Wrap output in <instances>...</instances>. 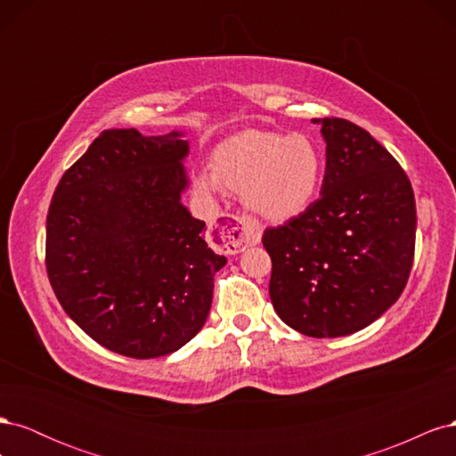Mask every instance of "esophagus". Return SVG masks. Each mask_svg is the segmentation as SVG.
Returning <instances> with one entry per match:
<instances>
[{
  "label": "esophagus",
  "instance_id": "34e87169",
  "mask_svg": "<svg viewBox=\"0 0 456 456\" xmlns=\"http://www.w3.org/2000/svg\"><path fill=\"white\" fill-rule=\"evenodd\" d=\"M262 226L256 218L240 215L224 218V223L216 224L215 241L223 251L240 253L245 247L260 243Z\"/></svg>",
  "mask_w": 456,
  "mask_h": 456
}]
</instances>
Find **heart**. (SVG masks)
Returning a JSON list of instances; mask_svg holds the SVG:
<instances>
[{"instance_id":"obj_1","label":"heart","mask_w":456,"mask_h":456,"mask_svg":"<svg viewBox=\"0 0 456 456\" xmlns=\"http://www.w3.org/2000/svg\"><path fill=\"white\" fill-rule=\"evenodd\" d=\"M323 181L320 148L306 134L243 131L215 150L213 169H201L194 184L203 194L224 188L243 191L245 203L272 223L305 213Z\"/></svg>"}]
</instances>
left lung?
Masks as SVG:
<instances>
[{
  "label": "left lung",
  "instance_id": "1",
  "mask_svg": "<svg viewBox=\"0 0 456 456\" xmlns=\"http://www.w3.org/2000/svg\"><path fill=\"white\" fill-rule=\"evenodd\" d=\"M322 196L283 226L266 228L270 298L298 333H355L403 293L415 258L417 207L395 158L355 123L323 118Z\"/></svg>",
  "mask_w": 456,
  "mask_h": 456
}]
</instances>
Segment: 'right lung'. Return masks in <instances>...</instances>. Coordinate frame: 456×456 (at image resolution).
Listing matches in <instances>:
<instances>
[{
    "label": "right lung",
    "mask_w": 456,
    "mask_h": 456,
    "mask_svg": "<svg viewBox=\"0 0 456 456\" xmlns=\"http://www.w3.org/2000/svg\"><path fill=\"white\" fill-rule=\"evenodd\" d=\"M183 133L108 129L54 190L45 266L61 306L101 346L150 360L203 327L226 265L181 203Z\"/></svg>",
    "instance_id": "right-lung-1"
}]
</instances>
